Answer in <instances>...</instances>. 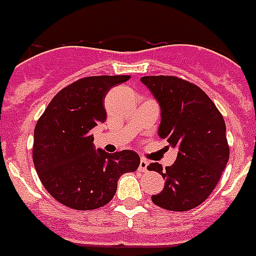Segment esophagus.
Returning <instances> with one entry per match:
<instances>
[{
  "label": "esophagus",
  "mask_w": 256,
  "mask_h": 256,
  "mask_svg": "<svg viewBox=\"0 0 256 256\" xmlns=\"http://www.w3.org/2000/svg\"><path fill=\"white\" fill-rule=\"evenodd\" d=\"M147 166H148V161L147 160H140V166H138V170L140 172H146L147 171Z\"/></svg>",
  "instance_id": "esophagus-1"
}]
</instances>
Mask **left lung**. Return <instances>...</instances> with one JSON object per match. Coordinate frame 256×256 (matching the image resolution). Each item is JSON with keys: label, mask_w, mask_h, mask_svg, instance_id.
Segmentation results:
<instances>
[{"label": "left lung", "mask_w": 256, "mask_h": 256, "mask_svg": "<svg viewBox=\"0 0 256 256\" xmlns=\"http://www.w3.org/2000/svg\"><path fill=\"white\" fill-rule=\"evenodd\" d=\"M140 81L160 104L158 136L179 147L175 162L165 170L158 162L147 166L165 179L162 192L152 196V202L168 210H193L210 196L228 161L224 116L192 82L175 76H144Z\"/></svg>", "instance_id": "left-lung-1"}]
</instances>
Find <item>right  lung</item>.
<instances>
[{
  "label": "right lung",
  "instance_id": "obj_1",
  "mask_svg": "<svg viewBox=\"0 0 256 256\" xmlns=\"http://www.w3.org/2000/svg\"><path fill=\"white\" fill-rule=\"evenodd\" d=\"M130 76L84 77L52 99L34 130L32 161L42 184L56 200L77 210L109 203L120 175L140 166L134 151H95L90 133L106 120L104 99Z\"/></svg>",
  "mask_w": 256,
  "mask_h": 256
}]
</instances>
